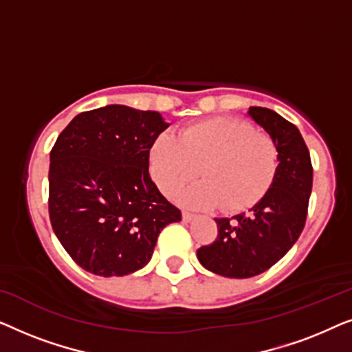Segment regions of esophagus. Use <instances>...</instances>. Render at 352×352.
<instances>
[{
	"instance_id": "34e87169",
	"label": "esophagus",
	"mask_w": 352,
	"mask_h": 352,
	"mask_svg": "<svg viewBox=\"0 0 352 352\" xmlns=\"http://www.w3.org/2000/svg\"><path fill=\"white\" fill-rule=\"evenodd\" d=\"M194 218H195V214L189 213V211H182V221H184V223H190Z\"/></svg>"
}]
</instances>
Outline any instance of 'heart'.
Wrapping results in <instances>:
<instances>
[{"label": "heart", "mask_w": 352, "mask_h": 352, "mask_svg": "<svg viewBox=\"0 0 352 352\" xmlns=\"http://www.w3.org/2000/svg\"><path fill=\"white\" fill-rule=\"evenodd\" d=\"M148 163L153 181L168 197L194 181L201 168L206 181L182 192L186 206L245 211L259 204L276 181L278 148L271 136L254 133L243 120L210 118L186 126L179 138L160 134Z\"/></svg>", "instance_id": "heart-1"}]
</instances>
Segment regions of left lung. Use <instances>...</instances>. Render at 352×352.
I'll use <instances>...</instances> for the list:
<instances>
[{
  "instance_id": "obj_1",
  "label": "left lung",
  "mask_w": 352,
  "mask_h": 352,
  "mask_svg": "<svg viewBox=\"0 0 352 352\" xmlns=\"http://www.w3.org/2000/svg\"><path fill=\"white\" fill-rule=\"evenodd\" d=\"M248 117L277 144L278 171L259 204L230 219L216 218L218 239L197 250L201 266L229 278L254 277L285 256L305 228L312 190L311 157L300 129L271 109L250 107Z\"/></svg>"
}]
</instances>
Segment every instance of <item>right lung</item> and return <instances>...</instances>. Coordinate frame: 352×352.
Instances as JSON below:
<instances>
[{"instance_id":"obj_1","label":"right lung","mask_w":352,"mask_h":352,"mask_svg":"<svg viewBox=\"0 0 352 352\" xmlns=\"http://www.w3.org/2000/svg\"><path fill=\"white\" fill-rule=\"evenodd\" d=\"M168 126L158 112L112 104L76 115L57 138L50 218L85 271L102 277L139 271L163 228L181 221L148 176V152Z\"/></svg>"}]
</instances>
